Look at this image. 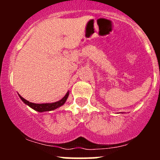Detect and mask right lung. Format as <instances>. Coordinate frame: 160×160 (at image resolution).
<instances>
[{"mask_svg": "<svg viewBox=\"0 0 160 160\" xmlns=\"http://www.w3.org/2000/svg\"><path fill=\"white\" fill-rule=\"evenodd\" d=\"M69 95V91L67 92L66 95L62 98L61 100L58 101V102H53V103H44V104H36V103H32V102H28L26 99H25L19 94V98H21V100L27 104L28 106H29L30 108H32V109H34V111L40 112H46V111H54V110L57 109L58 108L61 107L65 103V102L67 101V98H68Z\"/></svg>", "mask_w": 160, "mask_h": 160, "instance_id": "right-lung-1", "label": "right lung"}]
</instances>
